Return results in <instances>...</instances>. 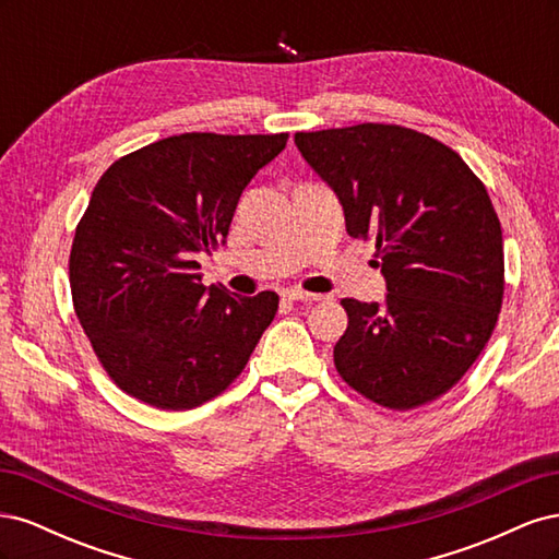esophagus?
<instances>
[{
	"label": "esophagus",
	"mask_w": 559,
	"mask_h": 559,
	"mask_svg": "<svg viewBox=\"0 0 559 559\" xmlns=\"http://www.w3.org/2000/svg\"><path fill=\"white\" fill-rule=\"evenodd\" d=\"M284 298L286 300H300V302H317V300H321L324 296H321V294H310V292H300V289H286Z\"/></svg>",
	"instance_id": "obj_1"
}]
</instances>
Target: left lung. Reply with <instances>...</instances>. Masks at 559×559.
<instances>
[{"mask_svg": "<svg viewBox=\"0 0 559 559\" xmlns=\"http://www.w3.org/2000/svg\"><path fill=\"white\" fill-rule=\"evenodd\" d=\"M300 156L373 238L384 302L345 298L337 373L384 408L425 405L478 359L503 298L501 224L483 181L429 134L361 123L296 132Z\"/></svg>", "mask_w": 559, "mask_h": 559, "instance_id": "8db88e82", "label": "left lung"}]
</instances>
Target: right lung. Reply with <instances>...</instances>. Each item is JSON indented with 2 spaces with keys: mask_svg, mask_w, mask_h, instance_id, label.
Instances as JSON below:
<instances>
[{
  "mask_svg": "<svg viewBox=\"0 0 559 559\" xmlns=\"http://www.w3.org/2000/svg\"><path fill=\"white\" fill-rule=\"evenodd\" d=\"M289 134L183 132L99 177L70 253L74 310L109 378L148 405L189 411L242 373L280 296L202 284L245 186Z\"/></svg>",
  "mask_w": 559,
  "mask_h": 559,
  "instance_id": "right-lung-1",
  "label": "right lung"
}]
</instances>
